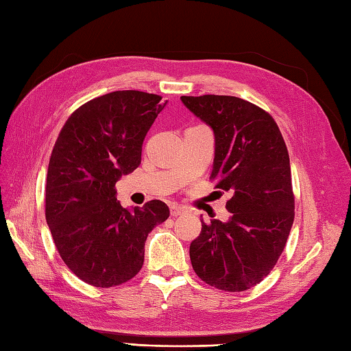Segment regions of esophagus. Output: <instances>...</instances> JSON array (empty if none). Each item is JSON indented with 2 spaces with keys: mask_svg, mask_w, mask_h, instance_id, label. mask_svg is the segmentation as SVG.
<instances>
[{
  "mask_svg": "<svg viewBox=\"0 0 351 351\" xmlns=\"http://www.w3.org/2000/svg\"><path fill=\"white\" fill-rule=\"evenodd\" d=\"M185 213V208L184 206H180L176 204H171L170 205V214L171 217H178V215H182Z\"/></svg>",
  "mask_w": 351,
  "mask_h": 351,
  "instance_id": "obj_1",
  "label": "esophagus"
}]
</instances>
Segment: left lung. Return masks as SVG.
I'll list each match as a JSON object with an SVG mask.
<instances>
[{"mask_svg":"<svg viewBox=\"0 0 351 351\" xmlns=\"http://www.w3.org/2000/svg\"><path fill=\"white\" fill-rule=\"evenodd\" d=\"M181 99L213 128L210 180L230 193L229 221L202 219V230L190 244L193 270L221 291L250 289L273 270L294 221L287 145L270 113L249 101L223 95Z\"/></svg>","mask_w":351,"mask_h":351,"instance_id":"1","label":"left lung"}]
</instances>
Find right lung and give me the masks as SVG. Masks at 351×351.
Returning <instances> with one entry per match:
<instances>
[{
  "mask_svg": "<svg viewBox=\"0 0 351 351\" xmlns=\"http://www.w3.org/2000/svg\"><path fill=\"white\" fill-rule=\"evenodd\" d=\"M164 106L160 95L138 90L98 96L73 111L52 147L45 217L64 264L88 285L131 280L143 265L147 234L169 219L161 200L128 211L116 199L117 180L138 167Z\"/></svg>",
  "mask_w": 351,
  "mask_h": 351,
  "instance_id": "add662e5",
  "label": "right lung"
}]
</instances>
